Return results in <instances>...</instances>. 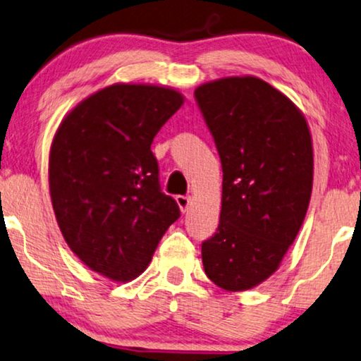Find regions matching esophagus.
I'll return each mask as SVG.
<instances>
[{"label": "esophagus", "instance_id": "esophagus-1", "mask_svg": "<svg viewBox=\"0 0 361 361\" xmlns=\"http://www.w3.org/2000/svg\"><path fill=\"white\" fill-rule=\"evenodd\" d=\"M176 202H177V205L180 207L182 212H185L187 209H189V205H190V199L187 195H177L176 197Z\"/></svg>", "mask_w": 361, "mask_h": 361}]
</instances>
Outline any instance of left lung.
<instances>
[{
    "mask_svg": "<svg viewBox=\"0 0 361 361\" xmlns=\"http://www.w3.org/2000/svg\"><path fill=\"white\" fill-rule=\"evenodd\" d=\"M197 106L224 171L219 228L202 241L210 281L251 289L278 269L312 192V141L294 103L256 77L200 85Z\"/></svg>",
    "mask_w": 361,
    "mask_h": 361,
    "instance_id": "8db88e82",
    "label": "left lung"
}]
</instances>
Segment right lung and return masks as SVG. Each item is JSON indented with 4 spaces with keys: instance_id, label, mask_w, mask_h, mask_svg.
<instances>
[{
    "instance_id": "obj_1",
    "label": "right lung",
    "mask_w": 361,
    "mask_h": 361,
    "mask_svg": "<svg viewBox=\"0 0 361 361\" xmlns=\"http://www.w3.org/2000/svg\"><path fill=\"white\" fill-rule=\"evenodd\" d=\"M182 103L171 88L116 83L73 108L54 136L49 185L57 224L73 253L113 281L141 274L180 216L161 190L151 145Z\"/></svg>"
}]
</instances>
